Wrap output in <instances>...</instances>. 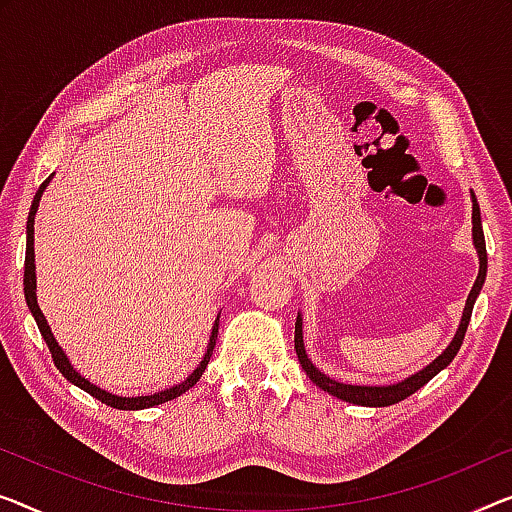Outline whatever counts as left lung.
Masks as SVG:
<instances>
[{
	"label": "left lung",
	"mask_w": 512,
	"mask_h": 512,
	"mask_svg": "<svg viewBox=\"0 0 512 512\" xmlns=\"http://www.w3.org/2000/svg\"><path fill=\"white\" fill-rule=\"evenodd\" d=\"M471 218H474V243H476V250H478V259H480V271H478V278L474 282V287H471V294L467 299V305H464V312H462V322H460V329H457L455 338L451 345L444 349V354L434 358V361L423 368L421 372H416V375H411L409 379L400 381V384H393V386H352V384H340V381L329 379L326 375H322L315 365L310 363L308 354H305V347H303V331H301V317H296V326H294V349H296V356H299V361L303 365L305 375H308L315 384L322 388V391L335 395V398L345 400V402H354V404H361V407H388V404H395L404 398H409L411 393H416L418 388L425 386L427 381H430L437 372H441L446 368L448 363L453 361L460 352L462 347V340H464V333H467V326H469V319H471V310H474V303H476V296L480 294V287H483L485 276H487V250H485V234H483V225H480V209H478V202H476V195H474V213H471Z\"/></svg>",
	"instance_id": "obj_1"
}]
</instances>
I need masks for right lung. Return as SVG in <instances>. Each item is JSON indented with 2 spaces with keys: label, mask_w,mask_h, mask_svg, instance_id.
<instances>
[{
  "label": "right lung",
  "mask_w": 512,
  "mask_h": 512,
  "mask_svg": "<svg viewBox=\"0 0 512 512\" xmlns=\"http://www.w3.org/2000/svg\"><path fill=\"white\" fill-rule=\"evenodd\" d=\"M50 179H52V177L45 179V181L41 183V188L36 190V195H34V202H32V209H29V218H27L25 299H27L29 310H32V315H34V319H36V324H38V331H41V335H43L45 345H48V349H50V354H52V361H55L57 370H59L61 375H64L68 381H71V384L80 386L82 391H87L89 395H94L96 400H101V402L108 404V407H114V409H126V411H135V409H147V407H156V404H163V402H167V400H174V398H179L181 393H186L188 388H193V386L197 384V381H200L202 372L207 370V365H209V361H211V354H213V347H216V340H218V319H216V324H213V331H211V340H209L207 354H204L202 363L197 365V370L193 372V375H190L186 381H181V384L172 386V388H167V391H160V393H156V395H137V398H119V395H112V393H108V391H103V388L94 386V384H91V381H87L85 377L78 375V372L73 370V365L68 363L66 354L61 352V347L57 345L55 335H52L50 326H48V322H45L43 312H41V308H38V303H36V273H34V216H36V209H38V200H41L43 190H45V186H48V183H50Z\"/></svg>",
  "instance_id": "add662e5"
}]
</instances>
